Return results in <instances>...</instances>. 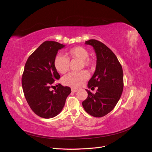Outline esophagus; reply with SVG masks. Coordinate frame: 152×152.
Segmentation results:
<instances>
[{
	"label": "esophagus",
	"mask_w": 152,
	"mask_h": 152,
	"mask_svg": "<svg viewBox=\"0 0 152 152\" xmlns=\"http://www.w3.org/2000/svg\"><path fill=\"white\" fill-rule=\"evenodd\" d=\"M72 91L73 92V93H75V92H77L78 91V89L77 88H73V87H72V88L71 89Z\"/></svg>",
	"instance_id": "34e87169"
}]
</instances>
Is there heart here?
I'll list each match as a JSON object with an SVG mask.
<instances>
[{
  "label": "heart",
  "mask_w": 152,
  "mask_h": 152,
  "mask_svg": "<svg viewBox=\"0 0 152 152\" xmlns=\"http://www.w3.org/2000/svg\"><path fill=\"white\" fill-rule=\"evenodd\" d=\"M65 54L66 58L58 55L56 56L54 60L55 69L61 74H65L68 72L70 69V61L75 60V59L79 60L80 69L84 67L92 69L95 65L94 61L89 56V51L84 47L77 46L67 50ZM88 77V73L85 70L79 72H73L64 77L62 79V82L64 85L67 86L79 87L84 83Z\"/></svg>",
  "instance_id": "heart-1"
}]
</instances>
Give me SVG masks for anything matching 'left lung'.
I'll use <instances>...</instances> for the list:
<instances>
[{
    "label": "left lung",
    "instance_id": "obj_1",
    "mask_svg": "<svg viewBox=\"0 0 152 152\" xmlns=\"http://www.w3.org/2000/svg\"><path fill=\"white\" fill-rule=\"evenodd\" d=\"M95 50L97 57L96 70L88 82L89 88L97 87L95 94L88 90L87 98L82 102L85 111L95 117H102L115 107L122 93L123 70L120 62L112 50L100 41H86Z\"/></svg>",
    "mask_w": 152,
    "mask_h": 152
}]
</instances>
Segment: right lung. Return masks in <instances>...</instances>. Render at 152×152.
Here are the masks:
<instances>
[{
	"instance_id": "obj_1",
	"label": "right lung",
	"mask_w": 152,
	"mask_h": 152,
	"mask_svg": "<svg viewBox=\"0 0 152 152\" xmlns=\"http://www.w3.org/2000/svg\"><path fill=\"white\" fill-rule=\"evenodd\" d=\"M65 45L54 41H45L28 57L23 73L21 84L27 103L36 115L50 118L59 113L71 89L60 84L50 90L59 79L54 60L59 49Z\"/></svg>"
}]
</instances>
